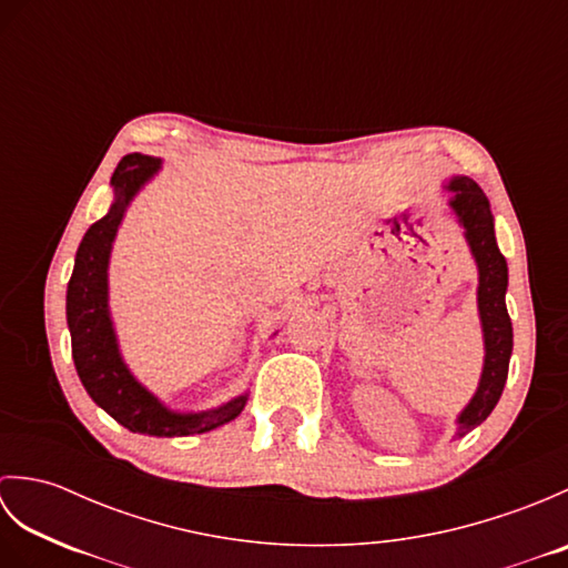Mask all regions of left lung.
<instances>
[{
  "label": "left lung",
  "instance_id": "1",
  "mask_svg": "<svg viewBox=\"0 0 568 568\" xmlns=\"http://www.w3.org/2000/svg\"><path fill=\"white\" fill-rule=\"evenodd\" d=\"M452 200L458 224L464 226L466 244L478 265V315L484 327V373H480L476 395L462 409L456 419L454 437H466L484 422L493 407L498 405L508 366L513 354V322L505 307V291H508V263L496 244V229H493L490 202L474 180L466 175H454L449 180Z\"/></svg>",
  "mask_w": 568,
  "mask_h": 568
}]
</instances>
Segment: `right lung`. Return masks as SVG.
I'll use <instances>...</instances> for the list:
<instances>
[{
  "label": "right lung",
  "instance_id": "obj_1",
  "mask_svg": "<svg viewBox=\"0 0 568 568\" xmlns=\"http://www.w3.org/2000/svg\"><path fill=\"white\" fill-rule=\"evenodd\" d=\"M161 171V161L151 155L129 153L119 161L112 175L114 202L100 222H94L82 236L75 253L65 297V315L72 342V361L84 390L106 415L131 432L151 434V437H187L226 425L244 409L248 393L236 395L214 409L202 413H175L159 397L149 393L134 378L119 352L116 332L110 315V268L112 244L116 229L122 224L126 207L139 195V190Z\"/></svg>",
  "mask_w": 568,
  "mask_h": 568
}]
</instances>
